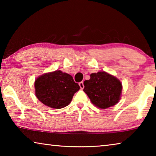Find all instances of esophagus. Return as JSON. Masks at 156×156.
I'll list each match as a JSON object with an SVG mask.
<instances>
[{
    "instance_id": "obj_1",
    "label": "esophagus",
    "mask_w": 156,
    "mask_h": 156,
    "mask_svg": "<svg viewBox=\"0 0 156 156\" xmlns=\"http://www.w3.org/2000/svg\"><path fill=\"white\" fill-rule=\"evenodd\" d=\"M79 86H80V87L81 89H83L84 88V84H83V82L82 81L80 83H79Z\"/></svg>"
}]
</instances>
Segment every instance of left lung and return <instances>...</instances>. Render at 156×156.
Segmentation results:
<instances>
[{
    "instance_id": "1",
    "label": "left lung",
    "mask_w": 156,
    "mask_h": 156,
    "mask_svg": "<svg viewBox=\"0 0 156 156\" xmlns=\"http://www.w3.org/2000/svg\"><path fill=\"white\" fill-rule=\"evenodd\" d=\"M83 91L91 102L100 109H107L117 104L120 99L122 86L115 76L105 72L93 73L90 79L84 82Z\"/></svg>"
}]
</instances>
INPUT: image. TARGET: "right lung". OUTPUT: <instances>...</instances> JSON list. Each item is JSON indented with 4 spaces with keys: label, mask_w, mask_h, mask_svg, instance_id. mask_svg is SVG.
<instances>
[{
    "label": "right lung",
    "mask_w": 156,
    "mask_h": 156,
    "mask_svg": "<svg viewBox=\"0 0 156 156\" xmlns=\"http://www.w3.org/2000/svg\"><path fill=\"white\" fill-rule=\"evenodd\" d=\"M34 87L37 98L46 106L56 109L67 106L80 89L72 76L60 70L40 76Z\"/></svg>",
    "instance_id": "obj_1"
}]
</instances>
